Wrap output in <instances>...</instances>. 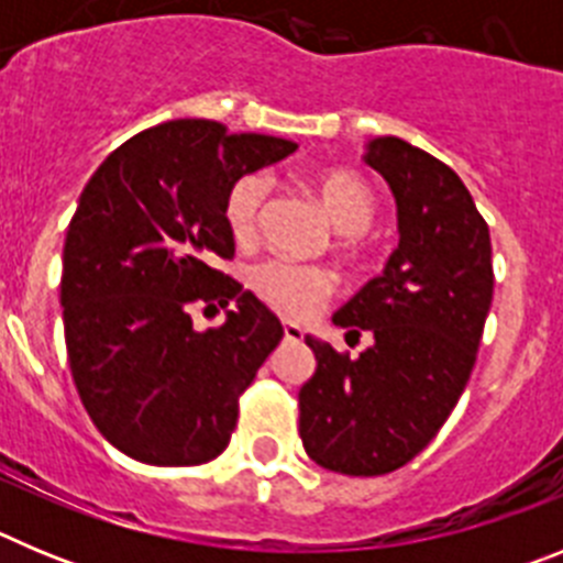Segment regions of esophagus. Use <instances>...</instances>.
I'll return each instance as SVG.
<instances>
[{"instance_id": "obj_1", "label": "esophagus", "mask_w": 563, "mask_h": 563, "mask_svg": "<svg viewBox=\"0 0 563 563\" xmlns=\"http://www.w3.org/2000/svg\"><path fill=\"white\" fill-rule=\"evenodd\" d=\"M282 330H285L287 341H301V338H305V330H301L298 324H292V321H285V324H282Z\"/></svg>"}]
</instances>
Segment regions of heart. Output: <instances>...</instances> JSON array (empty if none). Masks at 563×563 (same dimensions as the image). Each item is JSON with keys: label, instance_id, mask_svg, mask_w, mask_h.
<instances>
[{"label": "heart", "instance_id": "obj_1", "mask_svg": "<svg viewBox=\"0 0 563 563\" xmlns=\"http://www.w3.org/2000/svg\"><path fill=\"white\" fill-rule=\"evenodd\" d=\"M267 197L265 174H247L231 188L225 202V222L233 239L247 242L258 225V213ZM316 197L341 233H350L343 245L357 247V233L375 220V191L361 174L332 168L316 180ZM253 292L265 305L287 318H307L324 305L335 290V276L327 267L301 265L292 258H265L247 273Z\"/></svg>", "mask_w": 563, "mask_h": 563}]
</instances>
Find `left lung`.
Masks as SVG:
<instances>
[{
    "label": "left lung",
    "instance_id": "obj_1",
    "mask_svg": "<svg viewBox=\"0 0 563 563\" xmlns=\"http://www.w3.org/2000/svg\"><path fill=\"white\" fill-rule=\"evenodd\" d=\"M363 161L395 194L400 245L332 316L346 335L372 332L361 355L305 335L316 375L298 391V434L316 465L380 476L415 460L465 391L494 265L490 231L445 163L400 137L369 141Z\"/></svg>",
    "mask_w": 563,
    "mask_h": 563
}]
</instances>
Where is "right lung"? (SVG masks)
<instances>
[{"instance_id": "add662e5", "label": "right lung", "mask_w": 563, "mask_h": 563, "mask_svg": "<svg viewBox=\"0 0 563 563\" xmlns=\"http://www.w3.org/2000/svg\"><path fill=\"white\" fill-rule=\"evenodd\" d=\"M285 137L168 121L114 148L81 191L62 253L64 341L84 409L126 456L202 465L228 449L239 395L285 330L213 267L245 174L296 152ZM197 303L227 310L197 331Z\"/></svg>"}]
</instances>
